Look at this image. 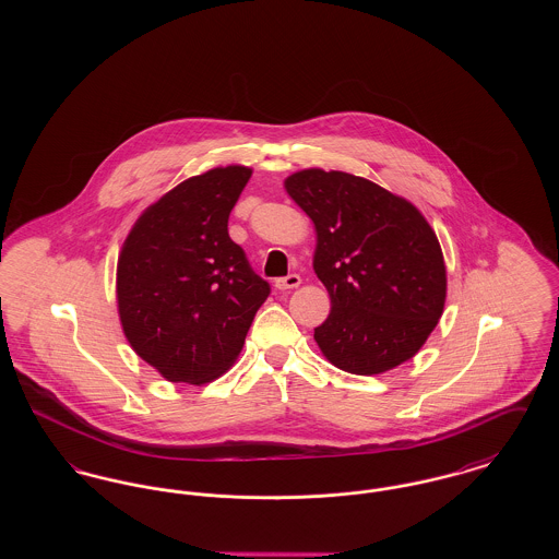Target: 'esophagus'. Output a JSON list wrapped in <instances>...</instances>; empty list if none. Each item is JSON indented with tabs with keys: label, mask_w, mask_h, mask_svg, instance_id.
<instances>
[{
	"label": "esophagus",
	"mask_w": 559,
	"mask_h": 559,
	"mask_svg": "<svg viewBox=\"0 0 559 559\" xmlns=\"http://www.w3.org/2000/svg\"><path fill=\"white\" fill-rule=\"evenodd\" d=\"M299 285H301L299 274H289V276H283V278H276V281H274V287H276L278 292L295 289V287H299Z\"/></svg>",
	"instance_id": "obj_1"
}]
</instances>
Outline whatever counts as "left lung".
<instances>
[{
  "mask_svg": "<svg viewBox=\"0 0 559 559\" xmlns=\"http://www.w3.org/2000/svg\"><path fill=\"white\" fill-rule=\"evenodd\" d=\"M314 222V272L331 314L314 329L342 371L379 374L413 358L444 312L447 266L421 212L346 171L301 169L285 180Z\"/></svg>",
  "mask_w": 559,
  "mask_h": 559,
  "instance_id": "1",
  "label": "left lung"
}]
</instances>
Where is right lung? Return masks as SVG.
<instances>
[{"label": "right lung", "mask_w": 559, "mask_h": 559, "mask_svg": "<svg viewBox=\"0 0 559 559\" xmlns=\"http://www.w3.org/2000/svg\"><path fill=\"white\" fill-rule=\"evenodd\" d=\"M251 178L215 167L165 192L133 224L117 262V306L133 352L174 383L228 371L270 285L228 235Z\"/></svg>", "instance_id": "add662e5"}]
</instances>
